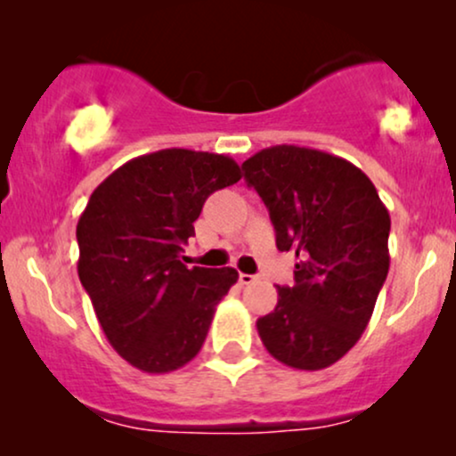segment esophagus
<instances>
[{
	"instance_id": "esophagus-1",
	"label": "esophagus",
	"mask_w": 456,
	"mask_h": 456,
	"mask_svg": "<svg viewBox=\"0 0 456 456\" xmlns=\"http://www.w3.org/2000/svg\"><path fill=\"white\" fill-rule=\"evenodd\" d=\"M238 281H240V285H250V282L257 281V276H253V274H244V272H240Z\"/></svg>"
}]
</instances>
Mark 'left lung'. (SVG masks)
Returning a JSON list of instances; mask_svg holds the SVG:
<instances>
[{
  "label": "left lung",
  "mask_w": 456,
  "mask_h": 456,
  "mask_svg": "<svg viewBox=\"0 0 456 456\" xmlns=\"http://www.w3.org/2000/svg\"><path fill=\"white\" fill-rule=\"evenodd\" d=\"M264 199L276 248L296 253V285L257 319L270 355L319 370L358 343L390 268V214L358 167L328 151L272 145L242 165Z\"/></svg>",
  "instance_id": "left-lung-1"
}]
</instances>
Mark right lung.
I'll return each mask as SVG.
<instances>
[{
    "instance_id": "add662e5",
    "label": "right lung",
    "mask_w": 456,
    "mask_h": 456,
    "mask_svg": "<svg viewBox=\"0 0 456 456\" xmlns=\"http://www.w3.org/2000/svg\"><path fill=\"white\" fill-rule=\"evenodd\" d=\"M242 177L224 154L159 150L124 162L77 223L78 279L111 347L143 373H171L203 347L233 268H191L182 244L214 191Z\"/></svg>"
}]
</instances>
